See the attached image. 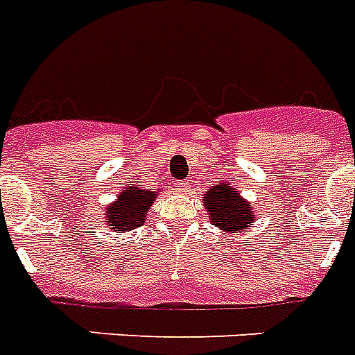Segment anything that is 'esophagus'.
Masks as SVG:
<instances>
[{"instance_id": "34e87169", "label": "esophagus", "mask_w": 355, "mask_h": 355, "mask_svg": "<svg viewBox=\"0 0 355 355\" xmlns=\"http://www.w3.org/2000/svg\"><path fill=\"white\" fill-rule=\"evenodd\" d=\"M178 184H180L181 190H189L190 187H192V181H190V180H183V181H180V183H178Z\"/></svg>"}]
</instances>
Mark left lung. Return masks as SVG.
<instances>
[{
	"label": "left lung",
	"instance_id": "left-lung-1",
	"mask_svg": "<svg viewBox=\"0 0 355 355\" xmlns=\"http://www.w3.org/2000/svg\"><path fill=\"white\" fill-rule=\"evenodd\" d=\"M205 207L211 223L224 232L239 233L255 220L250 202L226 183H219L205 193Z\"/></svg>",
	"mask_w": 355,
	"mask_h": 355
}]
</instances>
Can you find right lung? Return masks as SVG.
Instances as JSON below:
<instances>
[{"instance_id": "1", "label": "right lung", "mask_w": 355, "mask_h": 355, "mask_svg": "<svg viewBox=\"0 0 355 355\" xmlns=\"http://www.w3.org/2000/svg\"><path fill=\"white\" fill-rule=\"evenodd\" d=\"M156 196V192L145 190L141 187H127L120 192L116 201L105 210L104 223L107 224L109 230L116 233H125L138 228L145 223V215Z\"/></svg>"}]
</instances>
